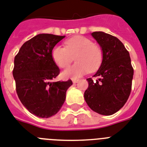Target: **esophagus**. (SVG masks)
Here are the masks:
<instances>
[{"label": "esophagus", "mask_w": 147, "mask_h": 147, "mask_svg": "<svg viewBox=\"0 0 147 147\" xmlns=\"http://www.w3.org/2000/svg\"><path fill=\"white\" fill-rule=\"evenodd\" d=\"M78 82V79H76V78H74V79H72V82H73L74 84H76V83H77Z\"/></svg>", "instance_id": "obj_1"}]
</instances>
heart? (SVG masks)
<instances>
[{"label": "heart", "mask_w": 147, "mask_h": 147, "mask_svg": "<svg viewBox=\"0 0 147 147\" xmlns=\"http://www.w3.org/2000/svg\"><path fill=\"white\" fill-rule=\"evenodd\" d=\"M64 45L65 47H54L51 52L54 63L62 69L69 66L75 57L76 63L63 71V78H77L88 71H96L100 66L103 58L102 49L90 39L78 35L67 39Z\"/></svg>", "instance_id": "b5f03b06"}]
</instances>
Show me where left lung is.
<instances>
[{
    "label": "left lung",
    "instance_id": "left-lung-1",
    "mask_svg": "<svg viewBox=\"0 0 147 147\" xmlns=\"http://www.w3.org/2000/svg\"><path fill=\"white\" fill-rule=\"evenodd\" d=\"M91 34L100 45L103 58L94 76L97 79L87 78L88 88L84 96L93 111L110 115L123 107L129 97L134 69L129 52L116 37L102 32Z\"/></svg>",
    "mask_w": 147,
    "mask_h": 147
}]
</instances>
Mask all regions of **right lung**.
I'll return each instance as SVG.
<instances>
[{
  "label": "right lung",
  "mask_w": 147,
  "mask_h": 147,
  "mask_svg": "<svg viewBox=\"0 0 147 147\" xmlns=\"http://www.w3.org/2000/svg\"><path fill=\"white\" fill-rule=\"evenodd\" d=\"M64 38L38 34L24 43L14 58L13 76L19 99L32 114L40 118H49L59 112L66 90L72 84L71 80L53 82L59 69L51 52Z\"/></svg>",
  "instance_id": "obj_1"
}]
</instances>
